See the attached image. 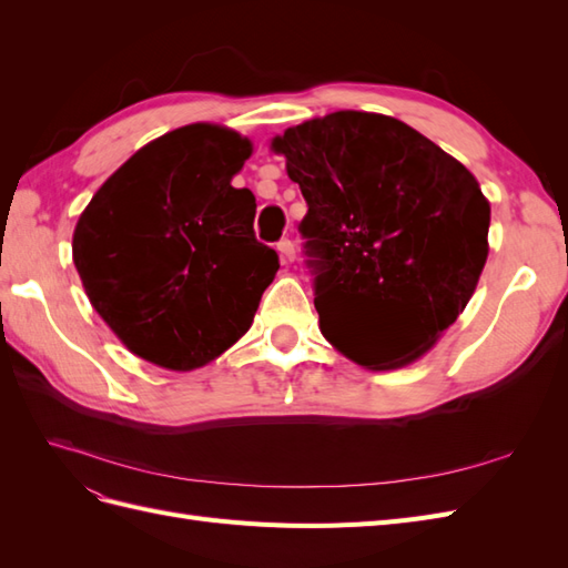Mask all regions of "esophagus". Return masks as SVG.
I'll return each instance as SVG.
<instances>
[{"label":"esophagus","mask_w":568,"mask_h":568,"mask_svg":"<svg viewBox=\"0 0 568 568\" xmlns=\"http://www.w3.org/2000/svg\"><path fill=\"white\" fill-rule=\"evenodd\" d=\"M277 251H280L282 263H294V261H296V246L291 244L288 239H284V242L277 244Z\"/></svg>","instance_id":"obj_1"}]
</instances>
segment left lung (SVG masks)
Returning a JSON list of instances; mask_svg holds the SVG:
<instances>
[{
    "label": "left lung",
    "mask_w": 568,
    "mask_h": 568,
    "mask_svg": "<svg viewBox=\"0 0 568 568\" xmlns=\"http://www.w3.org/2000/svg\"><path fill=\"white\" fill-rule=\"evenodd\" d=\"M270 151L307 203L322 336L372 372L417 363L486 265L490 203L476 178L403 120L367 111L303 120Z\"/></svg>",
    "instance_id": "1"
}]
</instances>
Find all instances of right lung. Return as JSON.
<instances>
[{"mask_svg":"<svg viewBox=\"0 0 568 568\" xmlns=\"http://www.w3.org/2000/svg\"><path fill=\"white\" fill-rule=\"evenodd\" d=\"M253 142L232 128L170 130L120 165L78 217L73 263L123 346L192 372L253 324L277 253L253 234L255 196L232 180Z\"/></svg>","mask_w":568,"mask_h":568,"instance_id":"add662e5","label":"right lung"}]
</instances>
